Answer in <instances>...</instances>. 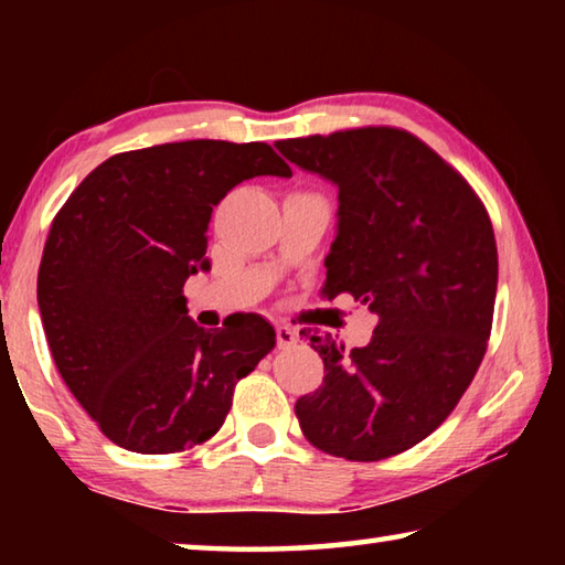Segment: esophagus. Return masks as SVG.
<instances>
[{
	"mask_svg": "<svg viewBox=\"0 0 565 565\" xmlns=\"http://www.w3.org/2000/svg\"><path fill=\"white\" fill-rule=\"evenodd\" d=\"M296 341H299L296 329L286 327V323H279V327H276V343H279V349H294Z\"/></svg>",
	"mask_w": 565,
	"mask_h": 565,
	"instance_id": "1",
	"label": "esophagus"
}]
</instances>
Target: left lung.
I'll use <instances>...</instances> for the list:
<instances>
[{
  "label": "left lung",
  "instance_id": "obj_1",
  "mask_svg": "<svg viewBox=\"0 0 565 565\" xmlns=\"http://www.w3.org/2000/svg\"><path fill=\"white\" fill-rule=\"evenodd\" d=\"M339 186V228L321 294H351L374 337L343 349L301 331L323 359V384L296 418L323 454L381 461L444 424L491 337L499 252L489 212L458 171L414 134L361 127L276 141Z\"/></svg>",
  "mask_w": 565,
  "mask_h": 565
}]
</instances>
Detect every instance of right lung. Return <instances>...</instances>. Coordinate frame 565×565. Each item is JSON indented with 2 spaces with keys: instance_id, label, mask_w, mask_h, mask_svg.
I'll list each match as a JSON object with an SVG mask.
<instances>
[{
  "instance_id": "right-lung-1",
  "label": "right lung",
  "mask_w": 565,
  "mask_h": 565,
  "mask_svg": "<svg viewBox=\"0 0 565 565\" xmlns=\"http://www.w3.org/2000/svg\"><path fill=\"white\" fill-rule=\"evenodd\" d=\"M254 177H291L264 141L191 139L114 154L72 191L46 236L36 301L56 369L127 451L179 454L222 428L274 327L189 319L184 284L209 269L214 206Z\"/></svg>"
}]
</instances>
